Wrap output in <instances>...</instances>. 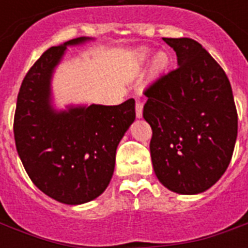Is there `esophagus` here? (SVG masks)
<instances>
[{"mask_svg":"<svg viewBox=\"0 0 248 248\" xmlns=\"http://www.w3.org/2000/svg\"><path fill=\"white\" fill-rule=\"evenodd\" d=\"M142 107H144V104H142L141 102H136V117L137 119H141L142 117Z\"/></svg>","mask_w":248,"mask_h":248,"instance_id":"1","label":"esophagus"}]
</instances>
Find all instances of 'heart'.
<instances>
[{
  "label": "heart",
  "mask_w": 248,
  "mask_h": 248,
  "mask_svg": "<svg viewBox=\"0 0 248 248\" xmlns=\"http://www.w3.org/2000/svg\"><path fill=\"white\" fill-rule=\"evenodd\" d=\"M152 54L153 52L151 50H148V48H142L139 51L137 54V57H139V61L141 63H146L149 62V59L152 58ZM169 62H170V59H169V55L166 54L165 51H160L157 52L155 58H153V61H152V67H151V71L153 75H161L162 72L165 71L168 66H169Z\"/></svg>",
  "instance_id": "obj_1"
}]
</instances>
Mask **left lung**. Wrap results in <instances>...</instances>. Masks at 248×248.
Returning a JSON list of instances; mask_svg holds the SVG:
<instances>
[{"instance_id":"8db88e82","label":"left lung","mask_w":248,"mask_h":248,"mask_svg":"<svg viewBox=\"0 0 248 248\" xmlns=\"http://www.w3.org/2000/svg\"><path fill=\"white\" fill-rule=\"evenodd\" d=\"M162 39L176 51L178 67L145 90L152 164L166 189L200 194L230 164L238 135L234 96L225 71L197 41Z\"/></svg>"}]
</instances>
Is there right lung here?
I'll use <instances>...</instances> for the list:
<instances>
[{
	"label": "right lung",
	"instance_id": "obj_1",
	"mask_svg": "<svg viewBox=\"0 0 248 248\" xmlns=\"http://www.w3.org/2000/svg\"><path fill=\"white\" fill-rule=\"evenodd\" d=\"M92 41L77 38L43 52L23 79L14 116L25 170L39 190L66 205H82L103 194L115 170L117 145L136 119L133 99L119 106L64 108L54 102L52 77L67 47Z\"/></svg>",
	"mask_w": 248,
	"mask_h": 248
}]
</instances>
